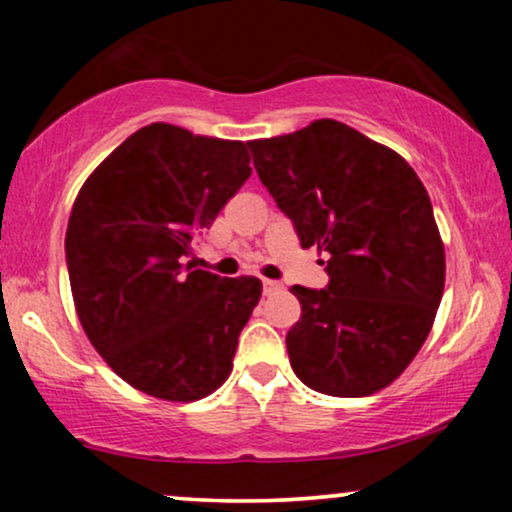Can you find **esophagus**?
Returning a JSON list of instances; mask_svg holds the SVG:
<instances>
[{
	"label": "esophagus",
	"mask_w": 512,
	"mask_h": 512,
	"mask_svg": "<svg viewBox=\"0 0 512 512\" xmlns=\"http://www.w3.org/2000/svg\"><path fill=\"white\" fill-rule=\"evenodd\" d=\"M281 289H284V286H281L279 281L264 279V293H267V296H272V293H279Z\"/></svg>",
	"instance_id": "esophagus-1"
}]
</instances>
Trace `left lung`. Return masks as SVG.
Segmentation results:
<instances>
[{
	"mask_svg": "<svg viewBox=\"0 0 512 512\" xmlns=\"http://www.w3.org/2000/svg\"><path fill=\"white\" fill-rule=\"evenodd\" d=\"M248 146L303 248L327 252V289H291L301 301L286 334L293 373L332 397L395 383L424 346L445 289L424 182L390 146L337 120Z\"/></svg>",
	"mask_w": 512,
	"mask_h": 512,
	"instance_id": "8db88e82",
	"label": "left lung"
}]
</instances>
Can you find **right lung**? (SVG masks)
Here are the masks:
<instances>
[{
	"instance_id": "add662e5",
	"label": "right lung",
	"mask_w": 512,
	"mask_h": 512,
	"mask_svg": "<svg viewBox=\"0 0 512 512\" xmlns=\"http://www.w3.org/2000/svg\"><path fill=\"white\" fill-rule=\"evenodd\" d=\"M248 144L154 122L88 175L67 226L74 308L134 390L197 402L226 383L260 303L255 276L192 269V238L250 178Z\"/></svg>"
}]
</instances>
